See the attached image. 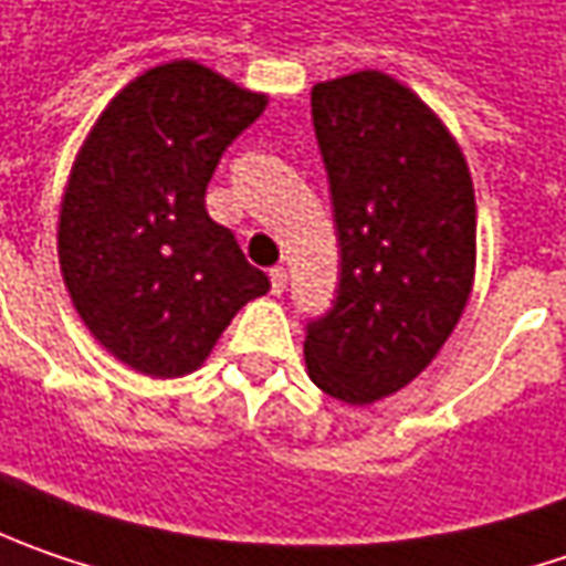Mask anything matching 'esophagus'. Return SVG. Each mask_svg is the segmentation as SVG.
<instances>
[{"label":"esophagus","instance_id":"34e87169","mask_svg":"<svg viewBox=\"0 0 566 566\" xmlns=\"http://www.w3.org/2000/svg\"><path fill=\"white\" fill-rule=\"evenodd\" d=\"M269 279H272V294H284V287H287V269L275 265V269L269 272Z\"/></svg>","mask_w":566,"mask_h":566}]
</instances>
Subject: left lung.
<instances>
[{
  "instance_id": "left-lung-1",
  "label": "left lung",
  "mask_w": 566,
  "mask_h": 566,
  "mask_svg": "<svg viewBox=\"0 0 566 566\" xmlns=\"http://www.w3.org/2000/svg\"><path fill=\"white\" fill-rule=\"evenodd\" d=\"M338 231V294L310 323V380L370 406L415 380L455 329L475 282V186L443 119L392 75L364 69L310 91Z\"/></svg>"
}]
</instances>
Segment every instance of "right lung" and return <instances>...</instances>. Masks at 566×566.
<instances>
[{
	"label": "right lung",
	"instance_id": "obj_1",
	"mask_svg": "<svg viewBox=\"0 0 566 566\" xmlns=\"http://www.w3.org/2000/svg\"><path fill=\"white\" fill-rule=\"evenodd\" d=\"M269 94L196 60L123 87L72 160L56 228L65 291L91 335L136 374L199 370L237 310L269 291L206 186Z\"/></svg>",
	"mask_w": 566,
	"mask_h": 566
}]
</instances>
